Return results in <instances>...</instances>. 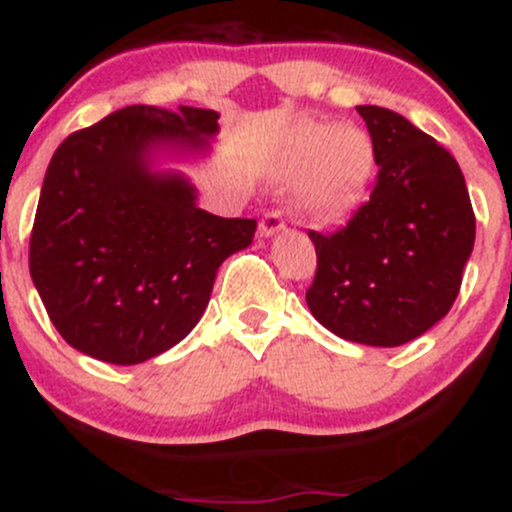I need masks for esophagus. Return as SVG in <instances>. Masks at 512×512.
<instances>
[{
  "label": "esophagus",
  "instance_id": "obj_1",
  "mask_svg": "<svg viewBox=\"0 0 512 512\" xmlns=\"http://www.w3.org/2000/svg\"><path fill=\"white\" fill-rule=\"evenodd\" d=\"M279 231H284V219H281L279 211H269V214H264L260 226H257V236L269 238Z\"/></svg>",
  "mask_w": 512,
  "mask_h": 512
}]
</instances>
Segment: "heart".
<instances>
[{
    "label": "heart",
    "mask_w": 512,
    "mask_h": 512,
    "mask_svg": "<svg viewBox=\"0 0 512 512\" xmlns=\"http://www.w3.org/2000/svg\"><path fill=\"white\" fill-rule=\"evenodd\" d=\"M378 166V151L366 127L356 122H308L286 137L276 173L296 182V204L317 219L342 216L366 195Z\"/></svg>",
    "instance_id": "heart-1"
}]
</instances>
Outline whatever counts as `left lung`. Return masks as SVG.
Segmentation results:
<instances>
[{"mask_svg": "<svg viewBox=\"0 0 512 512\" xmlns=\"http://www.w3.org/2000/svg\"><path fill=\"white\" fill-rule=\"evenodd\" d=\"M378 151V182L317 252L305 293L322 327L366 346H402L448 315L474 248L472 202L457 161L407 117L358 105Z\"/></svg>", "mask_w": 512, "mask_h": 512, "instance_id": "8db88e82", "label": "left lung"}]
</instances>
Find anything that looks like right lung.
Segmentation results:
<instances>
[{
    "mask_svg": "<svg viewBox=\"0 0 512 512\" xmlns=\"http://www.w3.org/2000/svg\"><path fill=\"white\" fill-rule=\"evenodd\" d=\"M219 113L129 105L57 146L35 211L31 276L52 325L81 354L137 366L182 342L216 272L255 219L199 209L170 163L211 156Z\"/></svg>",
    "mask_w": 512,
    "mask_h": 512,
    "instance_id": "add662e5",
    "label": "right lung"
}]
</instances>
